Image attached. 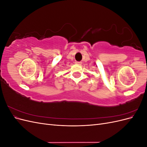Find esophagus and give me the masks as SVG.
<instances>
[{"label":"esophagus","instance_id":"obj_1","mask_svg":"<svg viewBox=\"0 0 147 147\" xmlns=\"http://www.w3.org/2000/svg\"><path fill=\"white\" fill-rule=\"evenodd\" d=\"M75 64H78V65H81L82 63H81V62H78V61H76V62H75Z\"/></svg>","mask_w":147,"mask_h":147}]
</instances>
